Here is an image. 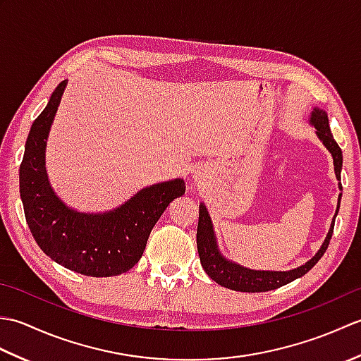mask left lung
<instances>
[{
	"instance_id": "obj_1",
	"label": "left lung",
	"mask_w": 361,
	"mask_h": 361,
	"mask_svg": "<svg viewBox=\"0 0 361 361\" xmlns=\"http://www.w3.org/2000/svg\"><path fill=\"white\" fill-rule=\"evenodd\" d=\"M310 122L315 126L319 140L323 141V144L329 149V152L332 153L336 180H341L340 173H341V166H343V153H341L340 145L336 144V141L334 140V136L331 133L327 114L323 110L315 109V111L312 113ZM340 200H341V194L338 198V209H340ZM338 209H336V214H338ZM334 225H335V219L332 221L331 229H329V234L326 237L323 247H321V250L317 252V256L312 257L305 265L295 268V270H290V271H255L237 264L228 262L226 259H224L219 255L216 237H214L212 224L208 216V211H206L204 204H200V214H198V226H197L198 256H200V262H202V267L204 268V271L208 273V276L212 281H216L217 283H220V286L235 290V291H248V293L270 291V290L286 286V283L295 281L298 278H301V276L307 273L310 268H313V265L323 257V255L329 247V242L332 239Z\"/></svg>"
}]
</instances>
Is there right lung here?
<instances>
[{"label": "right lung", "mask_w": 361, "mask_h": 361, "mask_svg": "<svg viewBox=\"0 0 361 361\" xmlns=\"http://www.w3.org/2000/svg\"><path fill=\"white\" fill-rule=\"evenodd\" d=\"M66 80L60 82L38 114L20 164V194L25 216L38 247L75 273L109 278L128 271L141 259L161 214L186 192L183 180L142 189L121 208L106 214H80L59 200L44 171V147Z\"/></svg>", "instance_id": "add662e5"}]
</instances>
